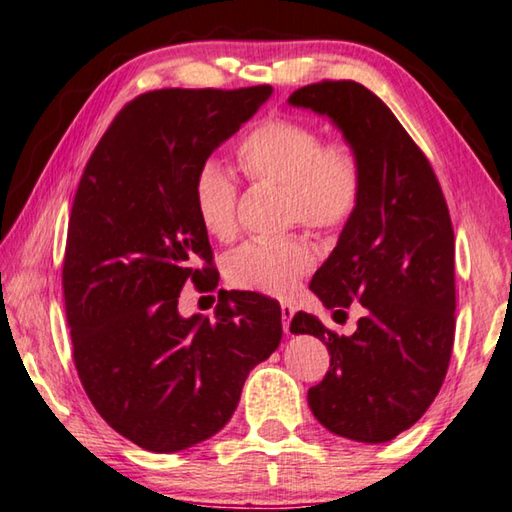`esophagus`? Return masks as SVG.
<instances>
[{
    "mask_svg": "<svg viewBox=\"0 0 512 512\" xmlns=\"http://www.w3.org/2000/svg\"><path fill=\"white\" fill-rule=\"evenodd\" d=\"M293 314H296V309H293L289 302H282V327H284V332H287V334H291V318H293Z\"/></svg>",
    "mask_w": 512,
    "mask_h": 512,
    "instance_id": "obj_1",
    "label": "esophagus"
}]
</instances>
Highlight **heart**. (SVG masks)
Instances as JSON below:
<instances>
[{
	"label": "heart",
	"instance_id": "obj_1",
	"mask_svg": "<svg viewBox=\"0 0 512 512\" xmlns=\"http://www.w3.org/2000/svg\"><path fill=\"white\" fill-rule=\"evenodd\" d=\"M239 162L259 187L287 194L289 225L332 235L357 216L363 198V160L345 137L323 140L314 124L296 117H268L241 142ZM196 216L207 235L228 241L239 230V185L221 162L207 160L194 178ZM316 264L305 239L248 241L225 257L232 287L287 298Z\"/></svg>",
	"mask_w": 512,
	"mask_h": 512
}]
</instances>
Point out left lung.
Here are the masks:
<instances>
[{"label": "left lung", "instance_id": "1", "mask_svg": "<svg viewBox=\"0 0 512 512\" xmlns=\"http://www.w3.org/2000/svg\"><path fill=\"white\" fill-rule=\"evenodd\" d=\"M327 115L363 160L361 207L309 289L348 318L343 336L298 311L293 334L327 345L329 370L309 388L316 420L336 436L386 443L418 422L443 386L454 348V228L427 155L377 94L354 81H320L289 97Z\"/></svg>", "mask_w": 512, "mask_h": 512}]
</instances>
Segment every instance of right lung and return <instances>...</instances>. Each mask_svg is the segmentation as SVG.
Segmentation results:
<instances>
[{"instance_id":"1","label":"right lung","mask_w":512,"mask_h":512,"mask_svg":"<svg viewBox=\"0 0 512 512\" xmlns=\"http://www.w3.org/2000/svg\"><path fill=\"white\" fill-rule=\"evenodd\" d=\"M271 92H144L112 119L76 189L63 262L74 366L101 418L155 454L223 429L282 339L280 305L259 293L219 291L212 320L178 314L187 282L219 287L196 171Z\"/></svg>"}]
</instances>
